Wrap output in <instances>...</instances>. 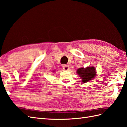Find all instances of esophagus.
I'll use <instances>...</instances> for the list:
<instances>
[{
    "instance_id": "1",
    "label": "esophagus",
    "mask_w": 127,
    "mask_h": 127,
    "mask_svg": "<svg viewBox=\"0 0 127 127\" xmlns=\"http://www.w3.org/2000/svg\"><path fill=\"white\" fill-rule=\"evenodd\" d=\"M63 68L64 69V70H68L69 69V66L68 65H66V64H65V65H63Z\"/></svg>"
}]
</instances>
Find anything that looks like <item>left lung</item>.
I'll return each instance as SVG.
<instances>
[{
    "instance_id": "1",
    "label": "left lung",
    "mask_w": 127,
    "mask_h": 127,
    "mask_svg": "<svg viewBox=\"0 0 127 127\" xmlns=\"http://www.w3.org/2000/svg\"><path fill=\"white\" fill-rule=\"evenodd\" d=\"M77 74L82 79L83 83H86L94 79L95 76L96 71L94 66H89L87 68H81L77 70Z\"/></svg>"
}]
</instances>
